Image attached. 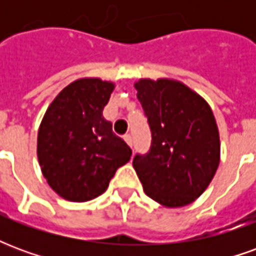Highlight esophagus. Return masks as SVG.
<instances>
[{"instance_id": "esophagus-1", "label": "esophagus", "mask_w": 256, "mask_h": 256, "mask_svg": "<svg viewBox=\"0 0 256 256\" xmlns=\"http://www.w3.org/2000/svg\"><path fill=\"white\" fill-rule=\"evenodd\" d=\"M123 138H124V141H126L130 146H133V138H132V134H128V133L124 134V137H123Z\"/></svg>"}]
</instances>
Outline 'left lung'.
I'll use <instances>...</instances> for the list:
<instances>
[{"label": "left lung", "instance_id": "8db88e82", "mask_svg": "<svg viewBox=\"0 0 256 256\" xmlns=\"http://www.w3.org/2000/svg\"><path fill=\"white\" fill-rule=\"evenodd\" d=\"M134 88L152 134L148 154L133 159L145 193L166 207L192 203L220 164V133L211 108L178 80L140 79Z\"/></svg>", "mask_w": 256, "mask_h": 256}]
</instances>
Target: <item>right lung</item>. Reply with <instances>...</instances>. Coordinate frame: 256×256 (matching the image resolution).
Instances as JSON below:
<instances>
[{
    "label": "right lung",
    "mask_w": 256,
    "mask_h": 256,
    "mask_svg": "<svg viewBox=\"0 0 256 256\" xmlns=\"http://www.w3.org/2000/svg\"><path fill=\"white\" fill-rule=\"evenodd\" d=\"M114 84L78 79L64 88L45 112L38 132V160L49 186L70 202H88L106 192L130 160L132 150L102 116Z\"/></svg>",
    "instance_id": "add662e5"
}]
</instances>
